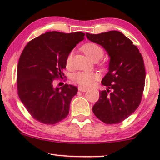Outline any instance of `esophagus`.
I'll return each mask as SVG.
<instances>
[{
	"label": "esophagus",
	"instance_id": "34e87169",
	"mask_svg": "<svg viewBox=\"0 0 160 160\" xmlns=\"http://www.w3.org/2000/svg\"><path fill=\"white\" fill-rule=\"evenodd\" d=\"M78 90L80 91V92H86L88 90L87 88H85V87H82V86H79L78 87Z\"/></svg>",
	"mask_w": 160,
	"mask_h": 160
}]
</instances>
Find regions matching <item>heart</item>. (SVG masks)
Here are the masks:
<instances>
[{"label": "heart", "mask_w": 160, "mask_h": 160, "mask_svg": "<svg viewBox=\"0 0 160 160\" xmlns=\"http://www.w3.org/2000/svg\"><path fill=\"white\" fill-rule=\"evenodd\" d=\"M82 51L85 52L89 59L92 61L98 60L103 56L104 50L100 46L94 43H88L82 46ZM71 58H72V52H70L66 58V65L69 67L71 64ZM98 78V75L94 72H78L74 74L73 80L75 82L82 86H90L94 83L95 80Z\"/></svg>", "instance_id": "heart-1"}]
</instances>
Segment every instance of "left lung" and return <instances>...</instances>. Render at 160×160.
<instances>
[{"instance_id":"1","label":"left lung","mask_w":160,"mask_h":160,"mask_svg":"<svg viewBox=\"0 0 160 160\" xmlns=\"http://www.w3.org/2000/svg\"><path fill=\"white\" fill-rule=\"evenodd\" d=\"M86 38L102 46L110 57L108 72L102 84L108 86L92 111L106 124H117L128 118L138 108L145 83L143 57L136 46L117 31L92 34Z\"/></svg>"}]
</instances>
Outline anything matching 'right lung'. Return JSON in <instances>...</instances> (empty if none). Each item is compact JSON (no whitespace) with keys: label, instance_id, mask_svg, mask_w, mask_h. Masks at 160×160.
<instances>
[{"label":"right lung","instance_id":"1","mask_svg":"<svg viewBox=\"0 0 160 160\" xmlns=\"http://www.w3.org/2000/svg\"><path fill=\"white\" fill-rule=\"evenodd\" d=\"M84 35L81 32H47L31 40L20 56L18 95L33 118L42 123L56 124L68 115L78 88L70 84L54 87L53 80L64 76L66 58Z\"/></svg>","mask_w":160,"mask_h":160}]
</instances>
